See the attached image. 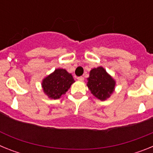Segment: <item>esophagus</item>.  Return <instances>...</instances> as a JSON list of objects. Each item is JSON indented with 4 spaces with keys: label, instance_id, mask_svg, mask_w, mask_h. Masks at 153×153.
<instances>
[{
    "label": "esophagus",
    "instance_id": "1",
    "mask_svg": "<svg viewBox=\"0 0 153 153\" xmlns=\"http://www.w3.org/2000/svg\"><path fill=\"white\" fill-rule=\"evenodd\" d=\"M77 79H79V80H83V79H84V77H83V76H78L77 77Z\"/></svg>",
    "mask_w": 153,
    "mask_h": 153
}]
</instances>
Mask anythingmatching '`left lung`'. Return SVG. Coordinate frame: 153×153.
<instances>
[{"mask_svg": "<svg viewBox=\"0 0 153 153\" xmlns=\"http://www.w3.org/2000/svg\"><path fill=\"white\" fill-rule=\"evenodd\" d=\"M88 88L93 95L100 100H106L110 97L115 87L114 79L102 67L94 68L90 72Z\"/></svg>", "mask_w": 153, "mask_h": 153, "instance_id": "1", "label": "left lung"}]
</instances>
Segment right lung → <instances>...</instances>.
I'll list each match as a JSON object with an SVG mask.
<instances>
[{
  "label": "right lung",
  "mask_w": 153,
  "mask_h": 153,
  "mask_svg": "<svg viewBox=\"0 0 153 153\" xmlns=\"http://www.w3.org/2000/svg\"><path fill=\"white\" fill-rule=\"evenodd\" d=\"M75 80L73 76L64 69H56L43 80L42 87L44 93L51 99H59L70 89Z\"/></svg>",
  "instance_id": "add662e5"
}]
</instances>
